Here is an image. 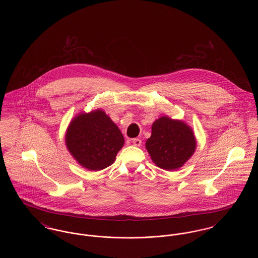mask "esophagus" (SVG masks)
<instances>
[{
    "label": "esophagus",
    "mask_w": 258,
    "mask_h": 258,
    "mask_svg": "<svg viewBox=\"0 0 258 258\" xmlns=\"http://www.w3.org/2000/svg\"><path fill=\"white\" fill-rule=\"evenodd\" d=\"M133 143H134V145L136 146V147H139V146L141 145L142 141H141V139H139V138H135V139H133Z\"/></svg>",
    "instance_id": "obj_1"
}]
</instances>
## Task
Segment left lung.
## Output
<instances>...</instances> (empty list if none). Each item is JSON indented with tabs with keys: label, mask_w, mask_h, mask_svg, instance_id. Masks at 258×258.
Listing matches in <instances>:
<instances>
[{
	"label": "left lung",
	"mask_w": 258,
	"mask_h": 258,
	"mask_svg": "<svg viewBox=\"0 0 258 258\" xmlns=\"http://www.w3.org/2000/svg\"><path fill=\"white\" fill-rule=\"evenodd\" d=\"M197 147L191 128L184 122L161 117L152 125V135L146 149L153 161L164 170H175L183 166Z\"/></svg>",
	"instance_id": "1"
}]
</instances>
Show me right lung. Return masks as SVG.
<instances>
[{
  "mask_svg": "<svg viewBox=\"0 0 258 258\" xmlns=\"http://www.w3.org/2000/svg\"><path fill=\"white\" fill-rule=\"evenodd\" d=\"M123 143L119 127L99 109L75 117L66 135L67 147L74 159L93 171L111 165Z\"/></svg>",
  "mask_w": 258,
  "mask_h": 258,
  "instance_id": "add662e5",
  "label": "right lung"
}]
</instances>
